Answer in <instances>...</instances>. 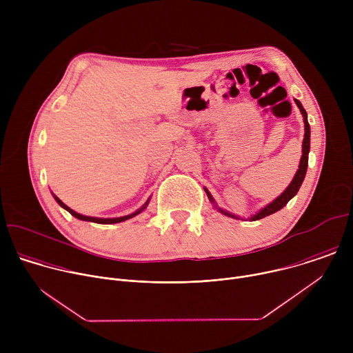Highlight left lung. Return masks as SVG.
<instances>
[{
  "label": "left lung",
  "instance_id": "8db88e82",
  "mask_svg": "<svg viewBox=\"0 0 353 353\" xmlns=\"http://www.w3.org/2000/svg\"><path fill=\"white\" fill-rule=\"evenodd\" d=\"M294 102H296L297 108L300 109V112H301V114H303V119H305V132H303V138H301L299 165H297V168H296V172H294L292 180H290L289 184L286 185V188H285L278 196H275V198L271 201V203H268L267 205H264L263 208H260V210H257V211H254V212H251V214H250V218H248L250 221L261 219V218H264V216H267V215H271V214L279 211L281 208H283V207L286 205L288 201H289L292 196H294V194H296L297 190L300 188V184L303 183V179H305V176H306L307 162H309V150H310V125H309L307 114H306L303 106H301V103L299 102V100H296V99H294ZM204 190H205V192H207L210 201H211V203L214 204V207H215L219 212H222V214L226 215V216L239 219V216L234 215L232 211H228L226 208L218 207V205L215 204V201H214V196H212L211 191H210L207 187H204Z\"/></svg>",
  "mask_w": 353,
  "mask_h": 353
}]
</instances>
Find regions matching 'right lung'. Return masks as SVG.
<instances>
[{
  "instance_id": "add662e5",
  "label": "right lung",
  "mask_w": 353,
  "mask_h": 353,
  "mask_svg": "<svg viewBox=\"0 0 353 353\" xmlns=\"http://www.w3.org/2000/svg\"><path fill=\"white\" fill-rule=\"evenodd\" d=\"M54 198L57 199V203L63 207V208H65L67 211H70L75 218H78V219H82V221H90V222H97V223H119V222H123V221H127V219H130V218H132V216H135V215H138L139 212H142L145 208H146V205L149 204V201H150V196H148V199L145 201V204L141 207V208H138V210H135L134 212H131V214H127V215H123V216H114V218H100V216H89V215H83V214H81V212H78V211H75V210H72L71 207H68L67 204H64L63 201L59 198V196H56L54 195Z\"/></svg>"
}]
</instances>
